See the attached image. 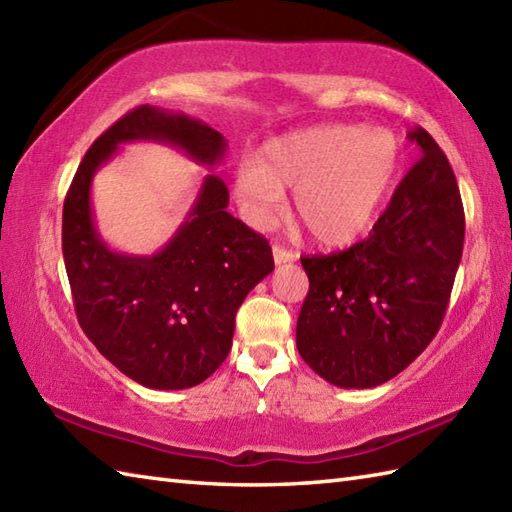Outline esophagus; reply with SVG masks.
Segmentation results:
<instances>
[{
  "label": "esophagus",
  "mask_w": 512,
  "mask_h": 512,
  "mask_svg": "<svg viewBox=\"0 0 512 512\" xmlns=\"http://www.w3.org/2000/svg\"><path fill=\"white\" fill-rule=\"evenodd\" d=\"M273 257H275V264H290L297 259V255L284 246H273Z\"/></svg>",
  "instance_id": "1"
}]
</instances>
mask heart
<instances>
[{
  "label": "heart",
  "mask_w": 512,
  "mask_h": 512,
  "mask_svg": "<svg viewBox=\"0 0 512 512\" xmlns=\"http://www.w3.org/2000/svg\"><path fill=\"white\" fill-rule=\"evenodd\" d=\"M402 147L394 132L363 125H319L268 140L235 176L237 202L253 226H270L297 191L301 224L321 246L343 248L374 226L398 178Z\"/></svg>",
  "instance_id": "obj_1"
}]
</instances>
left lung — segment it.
Masks as SVG:
<instances>
[{"mask_svg": "<svg viewBox=\"0 0 512 512\" xmlns=\"http://www.w3.org/2000/svg\"><path fill=\"white\" fill-rule=\"evenodd\" d=\"M422 151L363 242L301 257L310 279L297 350L343 389L387 383L424 352L447 312L464 248V209L444 151L422 127Z\"/></svg>", "mask_w": 512, "mask_h": 512, "instance_id": "1", "label": "left lung"}]
</instances>
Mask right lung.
Listing matches in <instances>:
<instances>
[{
  "instance_id": "right-lung-1",
  "label": "right lung",
  "mask_w": 512,
  "mask_h": 512,
  "mask_svg": "<svg viewBox=\"0 0 512 512\" xmlns=\"http://www.w3.org/2000/svg\"><path fill=\"white\" fill-rule=\"evenodd\" d=\"M162 143L213 171L226 140L184 112L140 105L94 140L63 204V259L76 317L107 361L149 389H189L231 352L235 314L273 273V250L226 211L220 176H204L191 209L154 255L107 246L94 222L92 180L118 147Z\"/></svg>"
}]
</instances>
